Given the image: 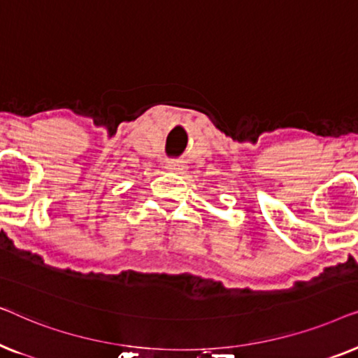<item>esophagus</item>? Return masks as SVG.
Masks as SVG:
<instances>
[{
	"mask_svg": "<svg viewBox=\"0 0 358 358\" xmlns=\"http://www.w3.org/2000/svg\"><path fill=\"white\" fill-rule=\"evenodd\" d=\"M166 168H168L169 171H173V173H184L185 171V166L180 163V161H168Z\"/></svg>",
	"mask_w": 358,
	"mask_h": 358,
	"instance_id": "esophagus-1",
	"label": "esophagus"
}]
</instances>
